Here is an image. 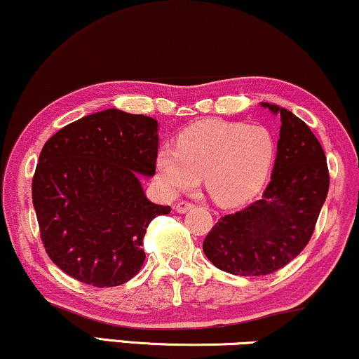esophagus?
<instances>
[{"label": "esophagus", "instance_id": "obj_1", "mask_svg": "<svg viewBox=\"0 0 359 359\" xmlns=\"http://www.w3.org/2000/svg\"><path fill=\"white\" fill-rule=\"evenodd\" d=\"M175 209H176V212H178V214H186V212L194 209V204H191V202H188V201H180L178 204H176Z\"/></svg>", "mask_w": 359, "mask_h": 359}]
</instances>
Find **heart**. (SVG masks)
Instances as JSON below:
<instances>
[{
  "label": "heart",
  "mask_w": 359,
  "mask_h": 359,
  "mask_svg": "<svg viewBox=\"0 0 359 359\" xmlns=\"http://www.w3.org/2000/svg\"><path fill=\"white\" fill-rule=\"evenodd\" d=\"M275 144L267 129L204 119L178 137L176 150L160 149V183L170 194L194 189L204 176L218 205L236 207L257 194L272 168Z\"/></svg>",
  "instance_id": "heart-1"
}]
</instances>
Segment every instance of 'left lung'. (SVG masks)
<instances>
[{"label": "left lung", "mask_w": 359, "mask_h": 359, "mask_svg": "<svg viewBox=\"0 0 359 359\" xmlns=\"http://www.w3.org/2000/svg\"><path fill=\"white\" fill-rule=\"evenodd\" d=\"M280 115L277 158L262 199L225 215L202 249L223 272L259 277L292 262L313 236L329 192V168L320 142L303 119L262 102Z\"/></svg>", "instance_id": "8db88e82"}]
</instances>
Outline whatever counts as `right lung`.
Here are the masks:
<instances>
[{
  "mask_svg": "<svg viewBox=\"0 0 359 359\" xmlns=\"http://www.w3.org/2000/svg\"><path fill=\"white\" fill-rule=\"evenodd\" d=\"M157 119L110 108L67 124L41 149L32 202L48 257L92 287H118L145 261L149 223L170 205L147 199L155 175Z\"/></svg>",
  "mask_w": 359,
  "mask_h": 359,
  "instance_id": "1",
  "label": "right lung"
}]
</instances>
